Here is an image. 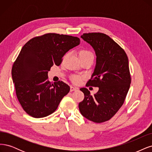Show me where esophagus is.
Segmentation results:
<instances>
[{
  "mask_svg": "<svg viewBox=\"0 0 152 152\" xmlns=\"http://www.w3.org/2000/svg\"><path fill=\"white\" fill-rule=\"evenodd\" d=\"M77 89H78L77 88L71 86V90H70V91H76Z\"/></svg>",
  "mask_w": 152,
  "mask_h": 152,
  "instance_id": "34e87169",
  "label": "esophagus"
}]
</instances>
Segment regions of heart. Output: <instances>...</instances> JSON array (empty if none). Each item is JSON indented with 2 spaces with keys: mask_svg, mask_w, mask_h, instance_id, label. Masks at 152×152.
<instances>
[{
  "mask_svg": "<svg viewBox=\"0 0 152 152\" xmlns=\"http://www.w3.org/2000/svg\"><path fill=\"white\" fill-rule=\"evenodd\" d=\"M80 57H86V56H94V53L93 52L88 50V49H83L80 50ZM83 77L81 75H74L71 76V80L74 82L76 84H78L80 83Z\"/></svg>",
  "mask_w": 152,
  "mask_h": 152,
  "instance_id": "b5f03b06",
  "label": "heart"
}]
</instances>
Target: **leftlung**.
Returning a JSON list of instances; mask_svg holds the SVG:
<instances>
[{
    "label": "left lung",
    "mask_w": 152,
    "mask_h": 152,
    "mask_svg": "<svg viewBox=\"0 0 152 152\" xmlns=\"http://www.w3.org/2000/svg\"><path fill=\"white\" fill-rule=\"evenodd\" d=\"M81 37L96 56L95 69L86 86L99 90L91 95L86 88H81L85 98L79 109L86 119L101 123L110 120L125 101L131 81L128 58L123 48L104 33H83Z\"/></svg>",
    "instance_id": "left-lung-1"
}]
</instances>
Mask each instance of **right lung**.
<instances>
[{"mask_svg": "<svg viewBox=\"0 0 152 152\" xmlns=\"http://www.w3.org/2000/svg\"><path fill=\"white\" fill-rule=\"evenodd\" d=\"M80 43L76 37L49 33L26 42L14 61L12 77L16 94L23 110L35 118L54 112L62 98L70 91L65 83H52L48 71L59 66L65 53Z\"/></svg>", "mask_w": 152, "mask_h": 152, "instance_id": "1", "label": "right lung"}]
</instances>
